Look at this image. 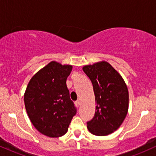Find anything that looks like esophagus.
<instances>
[{"instance_id":"34e87169","label":"esophagus","mask_w":156,"mask_h":156,"mask_svg":"<svg viewBox=\"0 0 156 156\" xmlns=\"http://www.w3.org/2000/svg\"><path fill=\"white\" fill-rule=\"evenodd\" d=\"M76 105L77 107H79L80 105V101H76Z\"/></svg>"}]
</instances>
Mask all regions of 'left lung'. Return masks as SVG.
<instances>
[{"mask_svg":"<svg viewBox=\"0 0 156 156\" xmlns=\"http://www.w3.org/2000/svg\"><path fill=\"white\" fill-rule=\"evenodd\" d=\"M92 81L95 97V114L87 122L91 133L103 136L114 133L126 117L129 93L124 79L105 61L83 67Z\"/></svg>","mask_w":156,"mask_h":156,"instance_id":"8db88e82","label":"left lung"}]
</instances>
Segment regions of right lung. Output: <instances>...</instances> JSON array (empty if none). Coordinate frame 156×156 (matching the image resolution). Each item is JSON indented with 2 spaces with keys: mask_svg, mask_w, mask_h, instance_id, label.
<instances>
[{
  "mask_svg": "<svg viewBox=\"0 0 156 156\" xmlns=\"http://www.w3.org/2000/svg\"><path fill=\"white\" fill-rule=\"evenodd\" d=\"M72 69L70 64L52 61L32 76L24 93L30 120L48 137L64 136L77 112L66 83Z\"/></svg>",
  "mask_w": 156,
  "mask_h": 156,
  "instance_id": "right-lung-1",
  "label": "right lung"
}]
</instances>
